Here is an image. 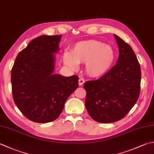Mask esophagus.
Instances as JSON below:
<instances>
[{"label":"esophagus","mask_w":154,"mask_h":154,"mask_svg":"<svg viewBox=\"0 0 154 154\" xmlns=\"http://www.w3.org/2000/svg\"><path fill=\"white\" fill-rule=\"evenodd\" d=\"M84 83H85V80L83 79H79V86H82Z\"/></svg>","instance_id":"esophagus-1"}]
</instances>
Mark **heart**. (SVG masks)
I'll return each mask as SVG.
<instances>
[{
  "instance_id": "1",
  "label": "heart",
  "mask_w": 154,
  "mask_h": 154,
  "mask_svg": "<svg viewBox=\"0 0 154 154\" xmlns=\"http://www.w3.org/2000/svg\"><path fill=\"white\" fill-rule=\"evenodd\" d=\"M116 52L110 45L97 40H87L75 43L71 53L65 51L63 63L71 70L78 68L79 63H85V72L89 77L100 78L112 67Z\"/></svg>"
}]
</instances>
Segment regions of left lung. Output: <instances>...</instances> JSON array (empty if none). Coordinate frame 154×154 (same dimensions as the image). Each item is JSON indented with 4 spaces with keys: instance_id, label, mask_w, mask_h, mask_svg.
Instances as JSON below:
<instances>
[{
    "instance_id": "left-lung-1",
    "label": "left lung",
    "mask_w": 154,
    "mask_h": 154,
    "mask_svg": "<svg viewBox=\"0 0 154 154\" xmlns=\"http://www.w3.org/2000/svg\"><path fill=\"white\" fill-rule=\"evenodd\" d=\"M119 47L115 66L104 76L87 81L85 107L93 119L113 123L123 118L136 103L140 92L141 69L132 48L114 34Z\"/></svg>"
}]
</instances>
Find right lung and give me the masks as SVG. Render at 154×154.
Returning a JSON list of instances; mask_svg holds the SVG:
<instances>
[{
  "mask_svg": "<svg viewBox=\"0 0 154 154\" xmlns=\"http://www.w3.org/2000/svg\"><path fill=\"white\" fill-rule=\"evenodd\" d=\"M62 35H41L18 54L11 71L15 104L24 116L37 123L59 117L68 97L79 86L78 77L55 74V55Z\"/></svg>",
  "mask_w": 154,
  "mask_h": 154,
  "instance_id": "obj_1",
  "label": "right lung"
}]
</instances>
